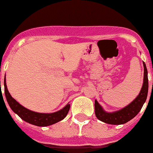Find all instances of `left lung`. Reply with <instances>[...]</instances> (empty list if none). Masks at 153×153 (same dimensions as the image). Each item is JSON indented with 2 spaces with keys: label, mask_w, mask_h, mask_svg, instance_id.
<instances>
[{
  "label": "left lung",
  "mask_w": 153,
  "mask_h": 153,
  "mask_svg": "<svg viewBox=\"0 0 153 153\" xmlns=\"http://www.w3.org/2000/svg\"><path fill=\"white\" fill-rule=\"evenodd\" d=\"M143 66H144V81H143L141 90L137 97L128 105H126L120 110L114 112H106L98 103V101L95 100L94 102L95 115L98 120L110 125H122L132 120L133 117H135L137 115L142 108L143 105L146 102L148 91H149L147 67L145 62H143Z\"/></svg>",
  "instance_id": "1"
}]
</instances>
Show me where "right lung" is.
<instances>
[{
	"instance_id": "right-lung-1",
	"label": "right lung",
	"mask_w": 153,
	"mask_h": 153,
	"mask_svg": "<svg viewBox=\"0 0 153 153\" xmlns=\"http://www.w3.org/2000/svg\"><path fill=\"white\" fill-rule=\"evenodd\" d=\"M4 94H5L6 100L8 102L9 106L15 114H16L20 118L27 123L32 124L34 126L44 127V126H51L59 121H62V119L67 115L69 112L71 105L67 104L62 109L55 113L51 114H44V113H37L30 110L25 108L14 99L11 96L7 88L6 85V79L4 80Z\"/></svg>"
}]
</instances>
